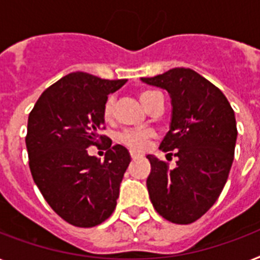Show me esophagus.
Masks as SVG:
<instances>
[{
    "mask_svg": "<svg viewBox=\"0 0 260 260\" xmlns=\"http://www.w3.org/2000/svg\"><path fill=\"white\" fill-rule=\"evenodd\" d=\"M131 157H132V159H137V157H139V155H137V153H135V152H131Z\"/></svg>",
    "mask_w": 260,
    "mask_h": 260,
    "instance_id": "34e87169",
    "label": "esophagus"
}]
</instances>
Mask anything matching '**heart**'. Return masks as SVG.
I'll return each instance as SVG.
<instances>
[{"label": "heart", "instance_id": "1", "mask_svg": "<svg viewBox=\"0 0 260 260\" xmlns=\"http://www.w3.org/2000/svg\"><path fill=\"white\" fill-rule=\"evenodd\" d=\"M140 101L143 103L145 108L151 109V107L155 104L156 101L163 99L161 93H159L157 90H141L140 94ZM115 117V97L109 96L104 103L103 107V119L105 123H112ZM153 132L151 131H136V129H125L123 132H120L117 136V140L123 145H125L126 148L132 149V151H143L145 147L148 145L149 140L153 139Z\"/></svg>", "mask_w": 260, "mask_h": 260}]
</instances>
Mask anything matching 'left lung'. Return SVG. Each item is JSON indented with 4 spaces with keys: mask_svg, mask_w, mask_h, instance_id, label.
I'll return each instance as SVG.
<instances>
[{
    "mask_svg": "<svg viewBox=\"0 0 260 260\" xmlns=\"http://www.w3.org/2000/svg\"><path fill=\"white\" fill-rule=\"evenodd\" d=\"M141 80L170 92L172 121L160 149L178 157L170 170L167 161L147 156L149 198L166 220L189 224L214 206L229 179L238 136L235 113L218 86L192 69Z\"/></svg>",
    "mask_w": 260,
    "mask_h": 260,
    "instance_id": "1",
    "label": "left lung"
}]
</instances>
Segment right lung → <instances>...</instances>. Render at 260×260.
Returning a JSON list of instances; mask_svg holds the SVG:
<instances>
[{
	"label": "right lung",
	"mask_w": 260,
	"mask_h": 260,
	"mask_svg": "<svg viewBox=\"0 0 260 260\" xmlns=\"http://www.w3.org/2000/svg\"><path fill=\"white\" fill-rule=\"evenodd\" d=\"M125 82L73 72L46 88L29 113L25 143L33 180L52 210L76 227L101 224L116 208L131 157L100 132L105 100ZM101 144L103 162L86 151Z\"/></svg>",
	"instance_id": "right-lung-1"
}]
</instances>
